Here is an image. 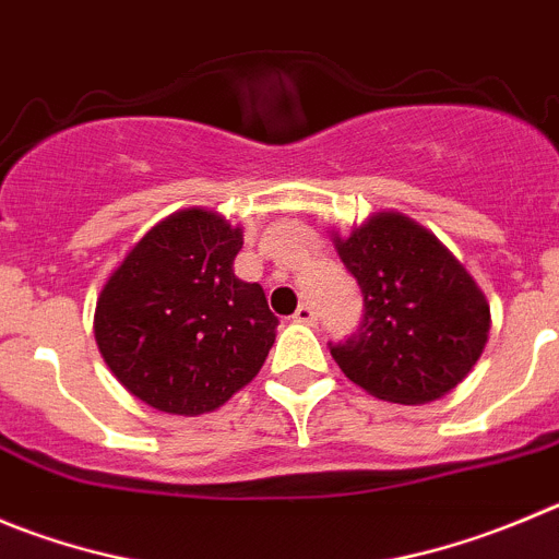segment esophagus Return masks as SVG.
<instances>
[{
	"instance_id": "obj_1",
	"label": "esophagus",
	"mask_w": 559,
	"mask_h": 559,
	"mask_svg": "<svg viewBox=\"0 0 559 559\" xmlns=\"http://www.w3.org/2000/svg\"><path fill=\"white\" fill-rule=\"evenodd\" d=\"M292 320H295V322H304V325H314V322H317L314 306L304 304V306H300V309L295 311V314H292Z\"/></svg>"
}]
</instances>
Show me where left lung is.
Returning <instances> with one entry per match:
<instances>
[{"instance_id":"obj_1","label":"left lung","mask_w":559,"mask_h":559,"mask_svg":"<svg viewBox=\"0 0 559 559\" xmlns=\"http://www.w3.org/2000/svg\"><path fill=\"white\" fill-rule=\"evenodd\" d=\"M336 250L364 295L358 331L328 344L338 369L389 403L444 397L472 372L491 331V309L472 275L397 212L336 237Z\"/></svg>"}]
</instances>
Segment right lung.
<instances>
[{"label":"right lung","instance_id":"add662e5","mask_svg":"<svg viewBox=\"0 0 559 559\" xmlns=\"http://www.w3.org/2000/svg\"><path fill=\"white\" fill-rule=\"evenodd\" d=\"M239 248V228L185 209L156 223L104 284L98 350L151 408L206 414L262 369L278 317L262 286L234 275Z\"/></svg>","mask_w":559,"mask_h":559}]
</instances>
